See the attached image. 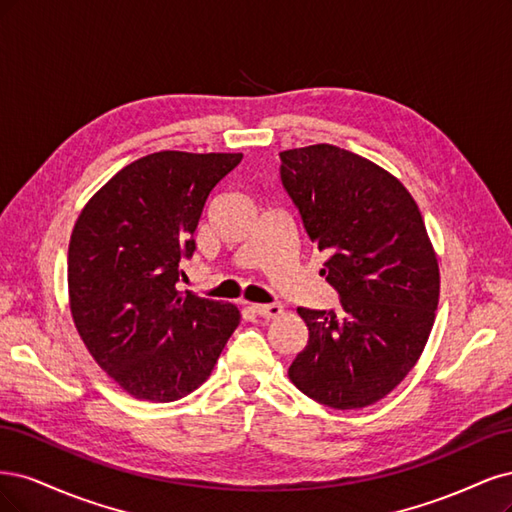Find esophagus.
Returning <instances> with one entry per match:
<instances>
[{"instance_id": "34e87169", "label": "esophagus", "mask_w": 512, "mask_h": 512, "mask_svg": "<svg viewBox=\"0 0 512 512\" xmlns=\"http://www.w3.org/2000/svg\"><path fill=\"white\" fill-rule=\"evenodd\" d=\"M255 315L263 317V319H272V317H278L280 312H283V306L280 304H253L251 306Z\"/></svg>"}]
</instances>
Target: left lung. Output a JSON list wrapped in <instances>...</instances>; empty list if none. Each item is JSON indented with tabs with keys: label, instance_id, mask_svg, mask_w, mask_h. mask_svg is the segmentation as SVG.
<instances>
[{
	"label": "left lung",
	"instance_id": "obj_1",
	"mask_svg": "<svg viewBox=\"0 0 512 512\" xmlns=\"http://www.w3.org/2000/svg\"><path fill=\"white\" fill-rule=\"evenodd\" d=\"M280 185L327 253L338 310L298 308L308 344L289 378L338 410L364 408L417 364L438 308L440 274L419 206L376 163L332 144L283 151Z\"/></svg>",
	"mask_w": 512,
	"mask_h": 512
}]
</instances>
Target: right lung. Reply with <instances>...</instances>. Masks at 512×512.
I'll list each match as a JSON object with an SVG mask.
<instances>
[{
  "instance_id": "right-lung-1",
  "label": "right lung",
  "mask_w": 512,
  "mask_h": 512,
  "mask_svg": "<svg viewBox=\"0 0 512 512\" xmlns=\"http://www.w3.org/2000/svg\"><path fill=\"white\" fill-rule=\"evenodd\" d=\"M240 161V153L146 155L114 174L74 225L76 329L134 398L174 402L200 387L240 323L236 306L176 289L208 195Z\"/></svg>"
}]
</instances>
